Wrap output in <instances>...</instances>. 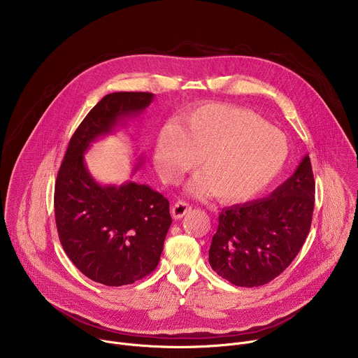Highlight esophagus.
Listing matches in <instances>:
<instances>
[{
	"label": "esophagus",
	"mask_w": 358,
	"mask_h": 358,
	"mask_svg": "<svg viewBox=\"0 0 358 358\" xmlns=\"http://www.w3.org/2000/svg\"><path fill=\"white\" fill-rule=\"evenodd\" d=\"M191 211V206L185 201H177L173 206V217L176 220L182 218L185 214H188Z\"/></svg>",
	"instance_id": "esophagus-1"
}]
</instances>
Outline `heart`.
I'll return each instance as SVG.
<instances>
[{
    "mask_svg": "<svg viewBox=\"0 0 358 358\" xmlns=\"http://www.w3.org/2000/svg\"><path fill=\"white\" fill-rule=\"evenodd\" d=\"M289 156L287 137L252 110L210 103L181 126H166L156 141L155 164L167 182H178L198 164L189 189L224 202L246 201L280 174Z\"/></svg>",
    "mask_w": 358,
    "mask_h": 358,
    "instance_id": "b5f03b06",
    "label": "heart"
}]
</instances>
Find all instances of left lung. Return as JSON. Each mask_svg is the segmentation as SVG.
<instances>
[{"label": "left lung", "mask_w": 358, "mask_h": 358, "mask_svg": "<svg viewBox=\"0 0 358 358\" xmlns=\"http://www.w3.org/2000/svg\"><path fill=\"white\" fill-rule=\"evenodd\" d=\"M315 210L309 156L268 198L224 208L210 248V265L235 286H262L297 257Z\"/></svg>", "instance_id": "1"}]
</instances>
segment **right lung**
Listing matches in <instances>:
<instances>
[{"label":"right lung","mask_w":358,"mask_h":358,"mask_svg":"<svg viewBox=\"0 0 358 358\" xmlns=\"http://www.w3.org/2000/svg\"><path fill=\"white\" fill-rule=\"evenodd\" d=\"M152 97L148 92H116L101 99L75 130L55 182L64 250L85 276L106 286L134 283L157 268L173 222L170 202L144 184H97L83 155L120 119L141 113Z\"/></svg>","instance_id":"1"}]
</instances>
